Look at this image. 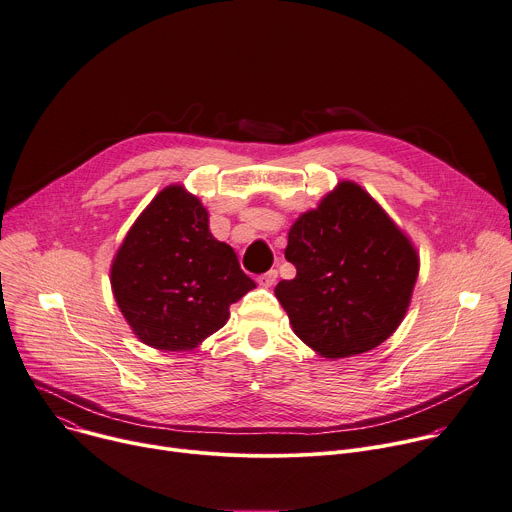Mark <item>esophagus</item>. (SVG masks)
Wrapping results in <instances>:
<instances>
[{"mask_svg":"<svg viewBox=\"0 0 512 512\" xmlns=\"http://www.w3.org/2000/svg\"><path fill=\"white\" fill-rule=\"evenodd\" d=\"M275 282H277V271L275 269H269L267 273L257 277V284L263 286V288H271Z\"/></svg>","mask_w":512,"mask_h":512,"instance_id":"1","label":"esophagus"}]
</instances>
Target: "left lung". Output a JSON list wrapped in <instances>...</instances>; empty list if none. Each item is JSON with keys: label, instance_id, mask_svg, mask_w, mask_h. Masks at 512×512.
I'll return each instance as SVG.
<instances>
[{"label": "left lung", "instance_id": "left-lung-1", "mask_svg": "<svg viewBox=\"0 0 512 512\" xmlns=\"http://www.w3.org/2000/svg\"><path fill=\"white\" fill-rule=\"evenodd\" d=\"M286 259L294 280L275 296L294 333L318 355L371 351L402 322L418 275L404 232L361 185L341 181L290 228Z\"/></svg>", "mask_w": 512, "mask_h": 512}]
</instances>
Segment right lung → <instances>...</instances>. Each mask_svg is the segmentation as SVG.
<instances>
[{"label": "right lung", "instance_id": "obj_1", "mask_svg": "<svg viewBox=\"0 0 512 512\" xmlns=\"http://www.w3.org/2000/svg\"><path fill=\"white\" fill-rule=\"evenodd\" d=\"M110 282L134 335L161 351L198 347L255 288L232 247L212 237L202 202L181 185L159 192L130 226Z\"/></svg>", "mask_w": 512, "mask_h": 512}]
</instances>
